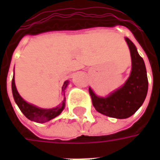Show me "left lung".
I'll return each instance as SVG.
<instances>
[{
	"label": "left lung",
	"instance_id": "8db88e82",
	"mask_svg": "<svg viewBox=\"0 0 160 160\" xmlns=\"http://www.w3.org/2000/svg\"><path fill=\"white\" fill-rule=\"evenodd\" d=\"M125 40L129 48L132 62L131 73L125 83L106 97H99L89 87L92 104L96 111L107 117L124 119L134 115L147 97L148 80L145 62L137 49L128 38Z\"/></svg>",
	"mask_w": 160,
	"mask_h": 160
}]
</instances>
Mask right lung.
Returning <instances> with one entry per match:
<instances>
[{
  "label": "right lung",
  "mask_w": 160,
  "mask_h": 160,
  "mask_svg": "<svg viewBox=\"0 0 160 160\" xmlns=\"http://www.w3.org/2000/svg\"><path fill=\"white\" fill-rule=\"evenodd\" d=\"M68 83H69L68 80H66L64 82L62 88V92L65 91ZM12 92L14 101H15L17 105L19 106V110L21 111V112L29 120L36 122L43 123V122H49L53 118L59 116L62 113V111L64 110V108H65V98L62 102V104H60L59 105H57L56 107L52 108V109H42V108L38 107L34 104L26 102L25 99H23L22 97L19 95L18 91H17L15 81H14V74H13L12 80ZM63 94H64V92H63Z\"/></svg>",
  "instance_id": "obj_1"
}]
</instances>
